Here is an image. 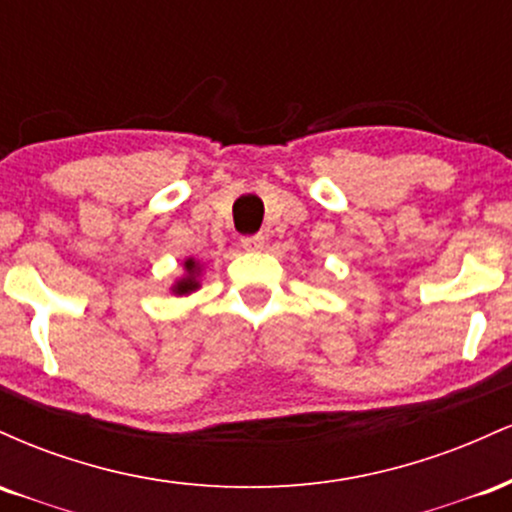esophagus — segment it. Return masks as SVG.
<instances>
[{
	"label": "esophagus",
	"mask_w": 512,
	"mask_h": 512,
	"mask_svg": "<svg viewBox=\"0 0 512 512\" xmlns=\"http://www.w3.org/2000/svg\"><path fill=\"white\" fill-rule=\"evenodd\" d=\"M240 245H243L248 252H257L264 248V238L262 236H245L243 240H240Z\"/></svg>",
	"instance_id": "1"
}]
</instances>
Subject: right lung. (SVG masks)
Instances as JSON below:
<instances>
[{"mask_svg":"<svg viewBox=\"0 0 512 512\" xmlns=\"http://www.w3.org/2000/svg\"><path fill=\"white\" fill-rule=\"evenodd\" d=\"M202 274L204 264L195 260V257H187V260L182 262V274L173 281V286H170V293H173V296H190V293L202 289Z\"/></svg>","mask_w":512,"mask_h":512,"instance_id":"add662e5","label":"right lung"}]
</instances>
